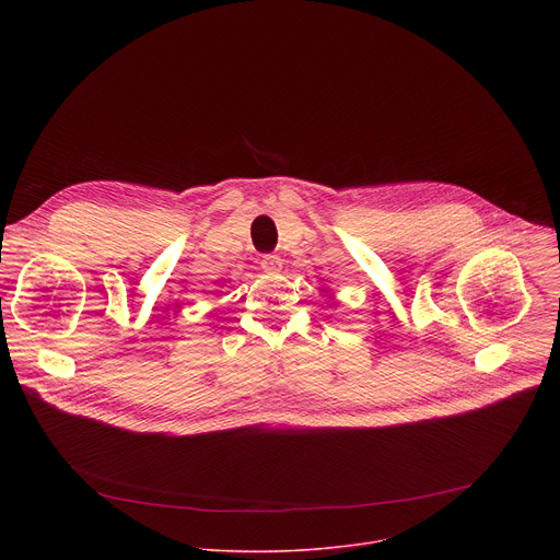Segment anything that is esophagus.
<instances>
[{
  "label": "esophagus",
  "mask_w": 560,
  "mask_h": 560,
  "mask_svg": "<svg viewBox=\"0 0 560 560\" xmlns=\"http://www.w3.org/2000/svg\"><path fill=\"white\" fill-rule=\"evenodd\" d=\"M261 268H264L266 272H279V270H281V259L275 257V255H266V257L261 259Z\"/></svg>",
  "instance_id": "obj_1"
}]
</instances>
